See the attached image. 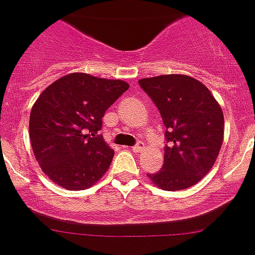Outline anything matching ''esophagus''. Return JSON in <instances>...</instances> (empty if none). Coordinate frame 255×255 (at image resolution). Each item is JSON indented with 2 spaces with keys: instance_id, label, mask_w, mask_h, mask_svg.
Instances as JSON below:
<instances>
[{
  "instance_id": "1",
  "label": "esophagus",
  "mask_w": 255,
  "mask_h": 255,
  "mask_svg": "<svg viewBox=\"0 0 255 255\" xmlns=\"http://www.w3.org/2000/svg\"><path fill=\"white\" fill-rule=\"evenodd\" d=\"M144 142H141V141H138L137 144H136V145L134 146H132V150H133L134 153H140L141 152V150H144Z\"/></svg>"
}]
</instances>
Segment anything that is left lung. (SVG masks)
<instances>
[{
  "label": "left lung",
  "instance_id": "8db88e82",
  "mask_svg": "<svg viewBox=\"0 0 255 255\" xmlns=\"http://www.w3.org/2000/svg\"><path fill=\"white\" fill-rule=\"evenodd\" d=\"M138 85L154 102L166 127L163 165L148 177L166 191L196 185L220 152L223 110L200 81L185 74L142 78Z\"/></svg>",
  "mask_w": 255,
  "mask_h": 255
}]
</instances>
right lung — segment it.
Wrapping results in <instances>:
<instances>
[{
	"instance_id": "add662e5",
	"label": "right lung",
	"mask_w": 255,
	"mask_h": 255,
	"mask_svg": "<svg viewBox=\"0 0 255 255\" xmlns=\"http://www.w3.org/2000/svg\"><path fill=\"white\" fill-rule=\"evenodd\" d=\"M129 85L121 80L72 73L39 95L30 114V140L44 174L67 190L98 182L114 150L98 134L106 110Z\"/></svg>"
}]
</instances>
